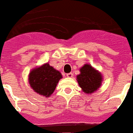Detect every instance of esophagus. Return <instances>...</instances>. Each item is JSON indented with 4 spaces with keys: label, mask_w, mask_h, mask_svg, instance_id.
<instances>
[{
    "label": "esophagus",
    "mask_w": 133,
    "mask_h": 133,
    "mask_svg": "<svg viewBox=\"0 0 133 133\" xmlns=\"http://www.w3.org/2000/svg\"><path fill=\"white\" fill-rule=\"evenodd\" d=\"M66 76H67L68 77H72L73 76V74L72 73H67V74H66Z\"/></svg>",
    "instance_id": "obj_1"
}]
</instances>
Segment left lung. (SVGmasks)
I'll return each mask as SVG.
<instances>
[{
	"mask_svg": "<svg viewBox=\"0 0 133 133\" xmlns=\"http://www.w3.org/2000/svg\"><path fill=\"white\" fill-rule=\"evenodd\" d=\"M80 73L77 75V81L82 90L86 94H92L99 89L103 82L100 72L89 64H85L79 69Z\"/></svg>",
	"mask_w": 133,
	"mask_h": 133,
	"instance_id": "obj_1",
	"label": "left lung"
}]
</instances>
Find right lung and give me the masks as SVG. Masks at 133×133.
<instances>
[{
	"mask_svg": "<svg viewBox=\"0 0 133 133\" xmlns=\"http://www.w3.org/2000/svg\"><path fill=\"white\" fill-rule=\"evenodd\" d=\"M62 75L59 71L45 63L33 69L29 74L28 82L34 92L49 97L53 94Z\"/></svg>",
	"mask_w": 133,
	"mask_h": 133,
	"instance_id": "obj_1",
	"label": "right lung"
}]
</instances>
